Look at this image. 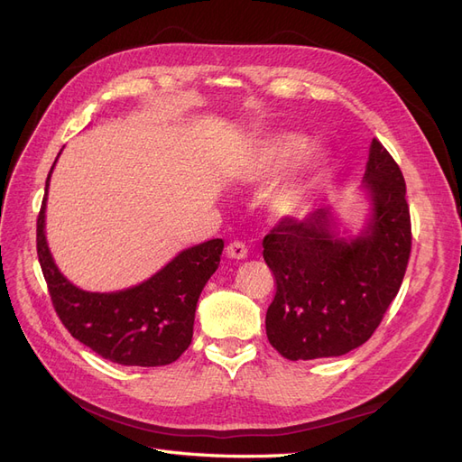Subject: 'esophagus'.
I'll list each match as a JSON object with an SVG mask.
<instances>
[{"mask_svg": "<svg viewBox=\"0 0 462 462\" xmlns=\"http://www.w3.org/2000/svg\"><path fill=\"white\" fill-rule=\"evenodd\" d=\"M226 254H227L229 258H233V260H243V258H246V254H248V248H246V245L241 243V241H233V243L227 245Z\"/></svg>", "mask_w": 462, "mask_h": 462, "instance_id": "obj_1", "label": "esophagus"}]
</instances>
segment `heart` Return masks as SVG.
Returning <instances> with one entry per match:
<instances>
[{
    "label": "heart",
    "instance_id": "obj_1",
    "mask_svg": "<svg viewBox=\"0 0 462 462\" xmlns=\"http://www.w3.org/2000/svg\"><path fill=\"white\" fill-rule=\"evenodd\" d=\"M306 138L295 133H277L263 138L248 160L245 179L250 183H262L279 171H283L297 159L295 166L277 180L265 197L270 212L275 217H292L300 214L309 204L312 190L321 175V160L318 156H304Z\"/></svg>",
    "mask_w": 462,
    "mask_h": 462
}]
</instances>
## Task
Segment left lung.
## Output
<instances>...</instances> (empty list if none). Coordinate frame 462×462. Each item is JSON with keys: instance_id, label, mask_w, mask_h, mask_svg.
Here are the masks:
<instances>
[{"instance_id": "1", "label": "left lung", "mask_w": 462, "mask_h": 462, "mask_svg": "<svg viewBox=\"0 0 462 462\" xmlns=\"http://www.w3.org/2000/svg\"><path fill=\"white\" fill-rule=\"evenodd\" d=\"M372 219L353 241L333 231L329 208L283 217L263 236L275 279L265 333L289 360L341 356L366 343L397 297L411 258L407 185L397 162L372 141L365 173Z\"/></svg>"}]
</instances>
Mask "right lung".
Instances as JSON below:
<instances>
[{
    "label": "right lung",
    "mask_w": 462,
    "mask_h": 462,
    "mask_svg": "<svg viewBox=\"0 0 462 462\" xmlns=\"http://www.w3.org/2000/svg\"><path fill=\"white\" fill-rule=\"evenodd\" d=\"M55 165V162H53ZM53 167L46 179V197ZM46 197L36 221V250L51 304L77 341L123 366H165L192 341L197 302L217 270L221 239L187 248L144 283L117 292H88L58 270L44 233Z\"/></svg>",
    "instance_id": "obj_1"
}]
</instances>
